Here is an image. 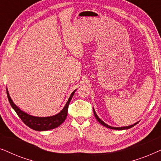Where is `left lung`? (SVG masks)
Returning a JSON list of instances; mask_svg holds the SVG:
<instances>
[{"instance_id": "left-lung-1", "label": "left lung", "mask_w": 161, "mask_h": 161, "mask_svg": "<svg viewBox=\"0 0 161 161\" xmlns=\"http://www.w3.org/2000/svg\"><path fill=\"white\" fill-rule=\"evenodd\" d=\"M93 111H94V116H95L96 117V119H97V121L99 122L100 123L101 125H103V126H105V127H108V128H110V129H113V130H127V129H129V128H131V127H133V126H135V125H136V124H138V122H136V123H135V124H133V125H130V126H126V127H111V126H109L108 125H107V124H105V123L103 122V120H101L100 118L98 117V116L97 115V114H96V112H95V111H94V109L93 108Z\"/></svg>"}]
</instances>
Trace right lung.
Segmentation results:
<instances>
[{"label": "right lung", "mask_w": 161, "mask_h": 161, "mask_svg": "<svg viewBox=\"0 0 161 161\" xmlns=\"http://www.w3.org/2000/svg\"><path fill=\"white\" fill-rule=\"evenodd\" d=\"M75 91L76 90L72 92V93L69 97V100H68L67 103H66L65 106L64 107V108L61 110L58 114L52 116H47V117H38V116H34L29 115V114L25 113V112L23 111L22 110L19 109L14 103H13L7 89H6V93H7V97L11 106H12V108L14 110L17 115L19 116V117L21 119V120L23 121L28 127L34 130L45 131L56 128V127L60 126V125L64 122L67 116L69 104Z\"/></svg>", "instance_id": "obj_1"}]
</instances>
